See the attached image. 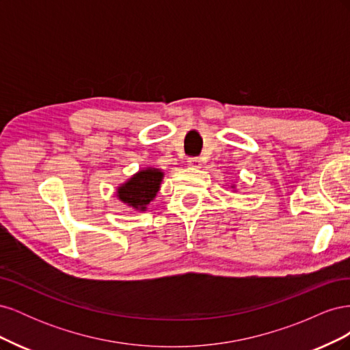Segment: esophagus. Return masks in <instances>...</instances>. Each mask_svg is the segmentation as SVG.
Returning a JSON list of instances; mask_svg holds the SVG:
<instances>
[{
    "instance_id": "34e87169",
    "label": "esophagus",
    "mask_w": 350,
    "mask_h": 350,
    "mask_svg": "<svg viewBox=\"0 0 350 350\" xmlns=\"http://www.w3.org/2000/svg\"><path fill=\"white\" fill-rule=\"evenodd\" d=\"M188 165L193 166V167H200L201 166V159L200 157H189Z\"/></svg>"
}]
</instances>
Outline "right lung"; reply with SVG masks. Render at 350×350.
I'll return each instance as SVG.
<instances>
[{
    "instance_id": "add662e5",
    "label": "right lung",
    "mask_w": 350,
    "mask_h": 350,
    "mask_svg": "<svg viewBox=\"0 0 350 350\" xmlns=\"http://www.w3.org/2000/svg\"><path fill=\"white\" fill-rule=\"evenodd\" d=\"M163 179V172L161 169L147 167L143 171L133 175L129 181L118 187L116 196L125 203L135 210L144 211L147 204L156 197L161 183Z\"/></svg>"
}]
</instances>
